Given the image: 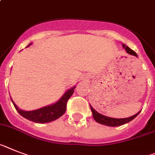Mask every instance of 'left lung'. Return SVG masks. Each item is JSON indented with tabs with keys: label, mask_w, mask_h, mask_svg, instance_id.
I'll use <instances>...</instances> for the list:
<instances>
[{
	"label": "left lung",
	"mask_w": 155,
	"mask_h": 155,
	"mask_svg": "<svg viewBox=\"0 0 155 155\" xmlns=\"http://www.w3.org/2000/svg\"><path fill=\"white\" fill-rule=\"evenodd\" d=\"M123 47L125 49L126 52L131 55L136 56L137 57V54L136 53V52L133 51L132 49H130L128 46L125 45L124 44H123ZM91 110L92 111V114H93V117L94 119L95 120V121H97V123H99V124H104V125L106 126H111V127H117V126H120V125H123V124H126V123H128V122L131 121L132 120L134 119L135 117H136V116L138 114H140V111L139 113H137L135 115L132 116V117H127V118H120V119H117V118H113V117H106V116H104L102 114H99V113H97L93 107H92L91 105Z\"/></svg>",
	"instance_id": "left-lung-1"
}]
</instances>
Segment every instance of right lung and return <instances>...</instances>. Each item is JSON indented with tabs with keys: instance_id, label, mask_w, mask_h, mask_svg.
I'll return each mask as SVG.
<instances>
[{
	"instance_id": "1",
	"label": "right lung",
	"mask_w": 155,
	"mask_h": 155,
	"mask_svg": "<svg viewBox=\"0 0 155 155\" xmlns=\"http://www.w3.org/2000/svg\"><path fill=\"white\" fill-rule=\"evenodd\" d=\"M29 45H27V46H29ZM75 88V87H73L72 88L67 91L64 93V94L61 97V99L56 103L50 105V106L40 108L38 110H32V111H24V110H20L14 103L12 98L11 100L14 106H15V110H17L18 113L21 116H23V117H25L26 119L29 120L31 121L35 122V123H41V124L49 123V122H51L53 120H57L58 118L61 117L65 113L67 102L70 97L72 95Z\"/></svg>"
}]
</instances>
